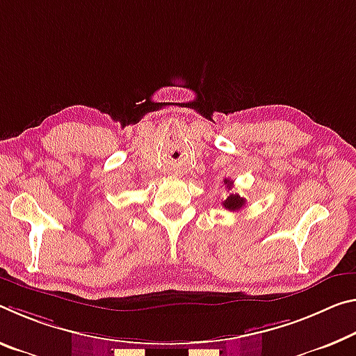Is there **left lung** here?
Here are the masks:
<instances>
[{
	"instance_id": "1",
	"label": "left lung",
	"mask_w": 356,
	"mask_h": 356,
	"mask_svg": "<svg viewBox=\"0 0 356 356\" xmlns=\"http://www.w3.org/2000/svg\"><path fill=\"white\" fill-rule=\"evenodd\" d=\"M223 182H225V185H227V188L233 187V182H231V180L225 179ZM222 204H223L225 209H228V211L236 212V211H241L242 206L245 204V200L241 198V196H239L238 193H231V195L228 196V198L222 202Z\"/></svg>"
}]
</instances>
